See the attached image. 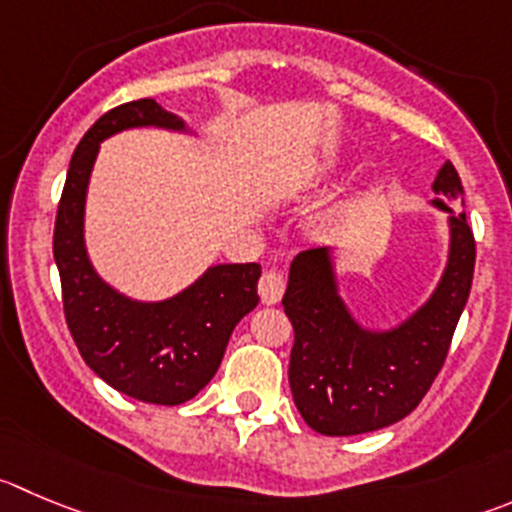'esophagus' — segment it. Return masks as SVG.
<instances>
[{"label": "esophagus", "mask_w": 512, "mask_h": 512, "mask_svg": "<svg viewBox=\"0 0 512 512\" xmlns=\"http://www.w3.org/2000/svg\"><path fill=\"white\" fill-rule=\"evenodd\" d=\"M284 291H286V279H284V274H281V271L269 269V271H264V274H261L259 296H261V301H264V304H269V306L279 304L281 296H284Z\"/></svg>", "instance_id": "esophagus-1"}]
</instances>
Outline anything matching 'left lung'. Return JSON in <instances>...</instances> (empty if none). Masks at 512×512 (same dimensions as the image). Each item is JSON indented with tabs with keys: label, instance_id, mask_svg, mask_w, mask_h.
Listing matches in <instances>:
<instances>
[{
	"label": "left lung",
	"instance_id": "8db88e82",
	"mask_svg": "<svg viewBox=\"0 0 512 512\" xmlns=\"http://www.w3.org/2000/svg\"><path fill=\"white\" fill-rule=\"evenodd\" d=\"M432 206L447 211L450 253L425 306L387 332L364 329L339 296L332 248H306L291 261L284 311L294 326L289 384L296 410L319 435L382 430L410 415L445 364L475 271V236L455 165L437 173Z\"/></svg>",
	"mask_w": 512,
	"mask_h": 512
}]
</instances>
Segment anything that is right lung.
Here are the masks:
<instances>
[{"instance_id":"add662e5","label":"right lung","mask_w":512,"mask_h":512,"mask_svg":"<svg viewBox=\"0 0 512 512\" xmlns=\"http://www.w3.org/2000/svg\"><path fill=\"white\" fill-rule=\"evenodd\" d=\"M130 128L186 133V123L150 97L102 115L75 148L55 221V264L70 334L87 367L148 405H183L221 367L238 321L256 309L261 266L218 264L165 301H135L97 276L85 248V196L97 150Z\"/></svg>"}]
</instances>
